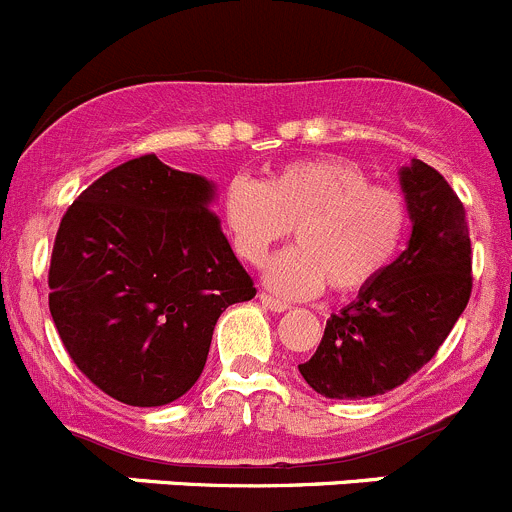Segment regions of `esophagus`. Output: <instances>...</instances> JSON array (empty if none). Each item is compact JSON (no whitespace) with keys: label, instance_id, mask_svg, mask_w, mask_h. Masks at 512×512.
<instances>
[{"label":"esophagus","instance_id":"1","mask_svg":"<svg viewBox=\"0 0 512 512\" xmlns=\"http://www.w3.org/2000/svg\"><path fill=\"white\" fill-rule=\"evenodd\" d=\"M259 299H261V304H264L269 311H274V314H284V311L291 309V304H286V301H281V299H274V296L266 294V291H261Z\"/></svg>","mask_w":512,"mask_h":512}]
</instances>
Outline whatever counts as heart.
<instances>
[{"label":"heart","mask_w":512,"mask_h":512,"mask_svg":"<svg viewBox=\"0 0 512 512\" xmlns=\"http://www.w3.org/2000/svg\"><path fill=\"white\" fill-rule=\"evenodd\" d=\"M223 218L236 253L253 266L296 228L299 243L276 253L264 276L276 294L309 299L326 284L349 294L377 281L405 243L410 206L347 160H299L266 183L233 178Z\"/></svg>","instance_id":"b5f03b06"}]
</instances>
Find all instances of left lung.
Instances as JSON below:
<instances>
[{
	"instance_id": "obj_1",
	"label": "left lung",
	"mask_w": 512,
	"mask_h": 512,
	"mask_svg": "<svg viewBox=\"0 0 512 512\" xmlns=\"http://www.w3.org/2000/svg\"><path fill=\"white\" fill-rule=\"evenodd\" d=\"M410 243L389 269L326 321L301 377L329 399H364L405 384L437 354L472 291L465 208L422 160L399 170Z\"/></svg>"
}]
</instances>
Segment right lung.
Instances as JSON below:
<instances>
[{
	"label": "right lung",
	"instance_id": "obj_1",
	"mask_svg": "<svg viewBox=\"0 0 512 512\" xmlns=\"http://www.w3.org/2000/svg\"><path fill=\"white\" fill-rule=\"evenodd\" d=\"M213 198L211 180L150 153L107 170L62 216L52 321L77 369L123 405L183 397L206 367L218 316L256 296Z\"/></svg>",
	"mask_w": 512,
	"mask_h": 512
}]
</instances>
